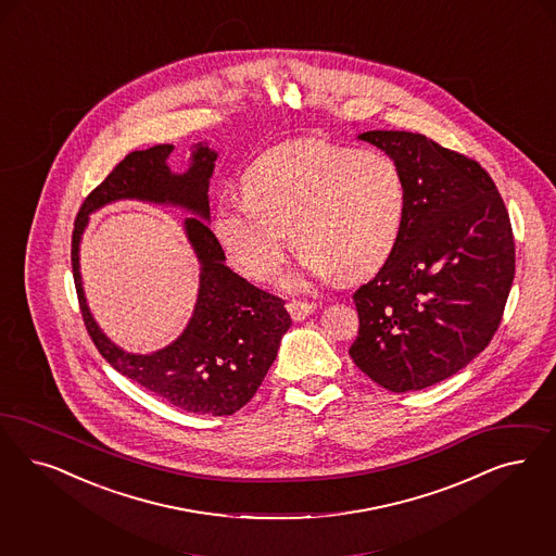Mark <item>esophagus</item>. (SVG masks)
Wrapping results in <instances>:
<instances>
[{
	"instance_id": "esophagus-1",
	"label": "esophagus",
	"mask_w": 556,
	"mask_h": 556,
	"mask_svg": "<svg viewBox=\"0 0 556 556\" xmlns=\"http://www.w3.org/2000/svg\"><path fill=\"white\" fill-rule=\"evenodd\" d=\"M288 312L295 323H302L312 312H316L314 302H302V300H291L288 304Z\"/></svg>"
}]
</instances>
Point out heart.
<instances>
[{"label": "heart", "instance_id": "heart-1", "mask_svg": "<svg viewBox=\"0 0 556 556\" xmlns=\"http://www.w3.org/2000/svg\"><path fill=\"white\" fill-rule=\"evenodd\" d=\"M244 197L224 199L213 231L250 279L270 281L286 261L288 230L304 252L286 286L314 277L359 281L388 263L404 224L403 174L383 153L300 139L261 153L242 176Z\"/></svg>", "mask_w": 556, "mask_h": 556}]
</instances>
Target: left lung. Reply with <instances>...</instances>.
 <instances>
[{"mask_svg": "<svg viewBox=\"0 0 556 556\" xmlns=\"http://www.w3.org/2000/svg\"><path fill=\"white\" fill-rule=\"evenodd\" d=\"M403 174L401 240L353 293L351 359L392 392L422 390L470 364L497 332L516 275L509 213L477 160L410 131H367Z\"/></svg>", "mask_w": 556, "mask_h": 556, "instance_id": "left-lung-1", "label": "left lung"}]
</instances>
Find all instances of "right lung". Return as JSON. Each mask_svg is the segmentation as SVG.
Listing matches in <instances>:
<instances>
[{
    "label": "right lung",
    "instance_id": "obj_1",
    "mask_svg": "<svg viewBox=\"0 0 556 556\" xmlns=\"http://www.w3.org/2000/svg\"><path fill=\"white\" fill-rule=\"evenodd\" d=\"M173 146L125 155L77 211L72 236V268L86 330L100 355L135 383L164 403L194 415L226 417L256 394L277 357L281 337L291 326L286 302L254 288L224 265L226 254L207 226L210 178L217 153L197 143L185 174H173L166 160ZM118 198L173 202L203 216L186 220V230L202 263L200 298L192 323L166 350L152 356L125 354L93 323L78 277V238L87 215Z\"/></svg>",
    "mask_w": 556,
    "mask_h": 556
}]
</instances>
